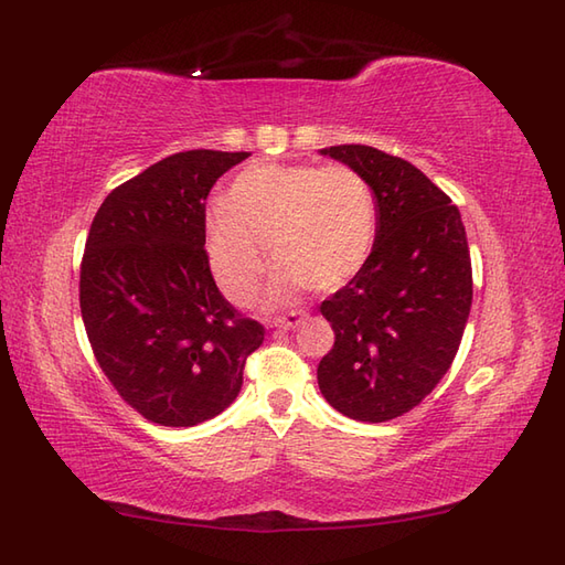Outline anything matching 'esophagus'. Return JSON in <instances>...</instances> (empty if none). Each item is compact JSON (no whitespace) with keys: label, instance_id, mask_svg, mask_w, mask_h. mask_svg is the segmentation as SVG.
I'll use <instances>...</instances> for the list:
<instances>
[{"label":"esophagus","instance_id":"obj_1","mask_svg":"<svg viewBox=\"0 0 565 565\" xmlns=\"http://www.w3.org/2000/svg\"><path fill=\"white\" fill-rule=\"evenodd\" d=\"M306 313H289V316H279L269 320V328H276V330H294L303 322Z\"/></svg>","mask_w":565,"mask_h":565}]
</instances>
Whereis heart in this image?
I'll return each mask as SVG.
<instances>
[{
	"mask_svg": "<svg viewBox=\"0 0 565 565\" xmlns=\"http://www.w3.org/2000/svg\"><path fill=\"white\" fill-rule=\"evenodd\" d=\"M379 235V201L369 179L350 164H252L227 201L206 213V252L227 298L243 303L259 276L279 264L267 289L269 306L289 303L310 284L332 291L371 257Z\"/></svg>",
	"mask_w": 565,
	"mask_h": 565,
	"instance_id": "obj_1",
	"label": "heart"
}]
</instances>
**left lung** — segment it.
Masks as SVG:
<instances>
[{
  "mask_svg": "<svg viewBox=\"0 0 565 565\" xmlns=\"http://www.w3.org/2000/svg\"><path fill=\"white\" fill-rule=\"evenodd\" d=\"M320 154L369 179L379 235L364 267L320 306L334 347L318 386L338 413L386 423L431 393L459 350L473 298L466 227L451 199L407 160L369 146Z\"/></svg>",
  "mask_w": 565,
  "mask_h": 565,
  "instance_id": "left-lung-1",
  "label": "left lung"
}]
</instances>
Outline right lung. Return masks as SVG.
<instances>
[{"label": "right lung", "mask_w": 565, "mask_h": 565, "mask_svg": "<svg viewBox=\"0 0 565 565\" xmlns=\"http://www.w3.org/2000/svg\"><path fill=\"white\" fill-rule=\"evenodd\" d=\"M249 152L186 150L104 199L79 271L84 330L118 395L164 427L221 415L264 340L237 316L209 267L206 196Z\"/></svg>", "instance_id": "add662e5"}]
</instances>
